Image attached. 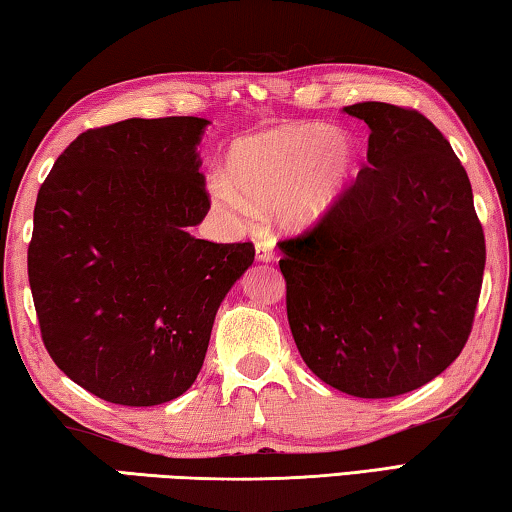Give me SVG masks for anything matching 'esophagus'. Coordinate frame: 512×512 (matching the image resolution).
Instances as JSON below:
<instances>
[{
    "label": "esophagus",
    "instance_id": "34e87169",
    "mask_svg": "<svg viewBox=\"0 0 512 512\" xmlns=\"http://www.w3.org/2000/svg\"><path fill=\"white\" fill-rule=\"evenodd\" d=\"M256 258L261 263L274 261V242L270 238H263V240L256 242Z\"/></svg>",
    "mask_w": 512,
    "mask_h": 512
}]
</instances>
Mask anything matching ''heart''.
<instances>
[{
	"label": "heart",
	"instance_id": "heart-1",
	"mask_svg": "<svg viewBox=\"0 0 512 512\" xmlns=\"http://www.w3.org/2000/svg\"><path fill=\"white\" fill-rule=\"evenodd\" d=\"M356 147L345 131L324 124H283L238 140L229 154V177L211 181L215 204L247 215L281 206L292 226H311L329 215L354 174Z\"/></svg>",
	"mask_w": 512,
	"mask_h": 512
}]
</instances>
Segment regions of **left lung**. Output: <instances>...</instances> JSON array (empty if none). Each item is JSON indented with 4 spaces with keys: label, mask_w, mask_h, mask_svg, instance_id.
Instances as JSON below:
<instances>
[{
    "label": "left lung",
    "mask_w": 512,
    "mask_h": 512,
    "mask_svg": "<svg viewBox=\"0 0 512 512\" xmlns=\"http://www.w3.org/2000/svg\"><path fill=\"white\" fill-rule=\"evenodd\" d=\"M367 165L313 229L281 240L292 338L331 388L385 399L454 363L479 304L485 238L465 167L420 111L363 102Z\"/></svg>",
    "instance_id": "obj_1"
}]
</instances>
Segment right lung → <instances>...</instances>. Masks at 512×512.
<instances>
[{
    "label": "right lung",
    "mask_w": 512,
    "mask_h": 512,
    "mask_svg": "<svg viewBox=\"0 0 512 512\" xmlns=\"http://www.w3.org/2000/svg\"><path fill=\"white\" fill-rule=\"evenodd\" d=\"M204 117L88 129L38 190L29 286L58 370L120 406L181 397L204 365L215 313L251 242L190 236L204 220Z\"/></svg>",
    "instance_id": "1"
}]
</instances>
